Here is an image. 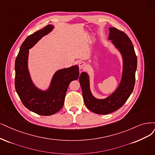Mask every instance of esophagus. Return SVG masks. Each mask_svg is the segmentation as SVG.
Wrapping results in <instances>:
<instances>
[{"label": "esophagus", "mask_w": 155, "mask_h": 155, "mask_svg": "<svg viewBox=\"0 0 155 155\" xmlns=\"http://www.w3.org/2000/svg\"><path fill=\"white\" fill-rule=\"evenodd\" d=\"M80 70H84V69L86 68V63L84 61H81L78 64Z\"/></svg>", "instance_id": "1"}]
</instances>
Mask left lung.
I'll return each instance as SVG.
<instances>
[{"instance_id":"8db88e82","label":"left lung","mask_w":155,"mask_h":155,"mask_svg":"<svg viewBox=\"0 0 155 155\" xmlns=\"http://www.w3.org/2000/svg\"><path fill=\"white\" fill-rule=\"evenodd\" d=\"M109 31L108 40L121 54L123 61L121 78L117 87L107 98H96L91 91L89 74L83 71L79 77L85 106L98 114H108L121 108L132 93L135 82L137 59L132 43L124 32L114 27H110Z\"/></svg>"}]
</instances>
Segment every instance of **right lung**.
Wrapping results in <instances>:
<instances>
[{
  "instance_id": "obj_1",
  "label": "right lung",
  "mask_w": 155,
  "mask_h": 155,
  "mask_svg": "<svg viewBox=\"0 0 155 155\" xmlns=\"http://www.w3.org/2000/svg\"><path fill=\"white\" fill-rule=\"evenodd\" d=\"M54 28L53 25H48L28 36L22 43L15 61L16 93L27 108L41 116L53 115L61 109L69 84L79 77L77 64L55 71L47 89H40L33 82L28 66L29 49Z\"/></svg>"
}]
</instances>
